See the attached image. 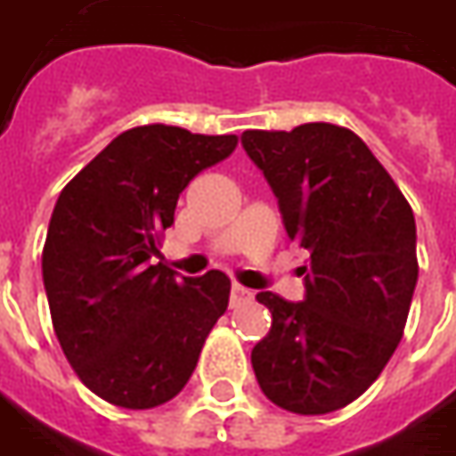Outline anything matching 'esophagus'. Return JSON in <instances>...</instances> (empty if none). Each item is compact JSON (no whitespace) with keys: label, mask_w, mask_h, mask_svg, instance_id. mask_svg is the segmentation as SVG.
Wrapping results in <instances>:
<instances>
[{"label":"esophagus","mask_w":456,"mask_h":456,"mask_svg":"<svg viewBox=\"0 0 456 456\" xmlns=\"http://www.w3.org/2000/svg\"><path fill=\"white\" fill-rule=\"evenodd\" d=\"M251 298H254V294H251L249 289L239 286V283H234V286H232V291H229V304H232V308H234V305L247 304V301H251Z\"/></svg>","instance_id":"1"}]
</instances>
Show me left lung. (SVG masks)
Returning <instances> with one entry per match:
<instances>
[{
  "label": "left lung",
  "instance_id": "1",
  "mask_svg": "<svg viewBox=\"0 0 456 456\" xmlns=\"http://www.w3.org/2000/svg\"><path fill=\"white\" fill-rule=\"evenodd\" d=\"M241 145L272 184L289 239L311 254L304 301L256 294L272 328L251 368L273 405L326 415L361 397L403 338L419 272L415 215L353 130H247Z\"/></svg>",
  "mask_w": 456,
  "mask_h": 456
}]
</instances>
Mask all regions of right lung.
Returning <instances> with one entry per match:
<instances>
[{
    "label": "right lung",
    "mask_w": 456,
    "mask_h": 456,
    "mask_svg": "<svg viewBox=\"0 0 456 456\" xmlns=\"http://www.w3.org/2000/svg\"><path fill=\"white\" fill-rule=\"evenodd\" d=\"M234 148L237 135L130 128L56 200L41 254L51 321L81 383L110 405L151 410L173 400L227 311V273L177 279L151 259L180 192Z\"/></svg>",
    "instance_id": "right-lung-1"
}]
</instances>
